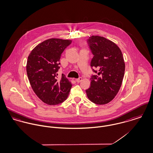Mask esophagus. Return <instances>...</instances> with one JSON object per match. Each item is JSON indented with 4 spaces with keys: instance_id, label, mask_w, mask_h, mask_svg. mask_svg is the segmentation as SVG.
Wrapping results in <instances>:
<instances>
[{
    "instance_id": "esophagus-1",
    "label": "esophagus",
    "mask_w": 153,
    "mask_h": 153,
    "mask_svg": "<svg viewBox=\"0 0 153 153\" xmlns=\"http://www.w3.org/2000/svg\"><path fill=\"white\" fill-rule=\"evenodd\" d=\"M82 80V77H79V79H77L76 80V81L77 83H80Z\"/></svg>"
}]
</instances>
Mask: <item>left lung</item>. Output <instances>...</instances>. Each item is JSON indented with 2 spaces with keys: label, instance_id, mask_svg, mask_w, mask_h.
Masks as SVG:
<instances>
[{
  "label": "left lung",
  "instance_id": "8db88e82",
  "mask_svg": "<svg viewBox=\"0 0 153 153\" xmlns=\"http://www.w3.org/2000/svg\"><path fill=\"white\" fill-rule=\"evenodd\" d=\"M87 42L93 54L90 66L96 74L91 76L86 94L91 102L105 104L115 97L122 84L125 71L123 54L114 42L102 36H91Z\"/></svg>",
  "mask_w": 153,
  "mask_h": 153
}]
</instances>
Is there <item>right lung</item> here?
Wrapping results in <instances>:
<instances>
[{
	"instance_id": "obj_1",
	"label": "right lung",
	"mask_w": 153,
	"mask_h": 153,
	"mask_svg": "<svg viewBox=\"0 0 153 153\" xmlns=\"http://www.w3.org/2000/svg\"><path fill=\"white\" fill-rule=\"evenodd\" d=\"M70 40L50 39L31 51L26 65L27 77L37 96L45 103L56 105L68 97L72 85L62 74L57 79L62 53L71 43Z\"/></svg>"
}]
</instances>
